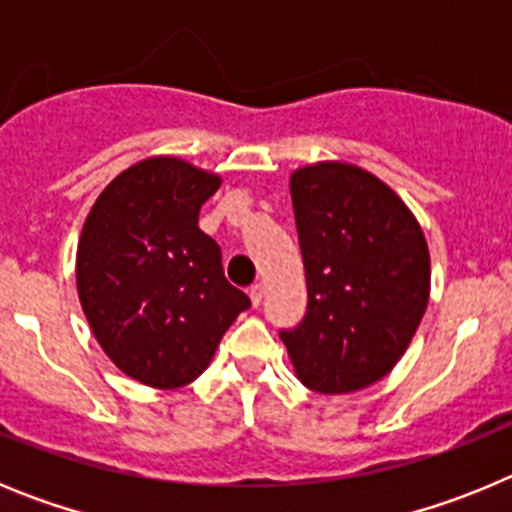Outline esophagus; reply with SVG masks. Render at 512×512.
Wrapping results in <instances>:
<instances>
[{
	"instance_id": "34e87169",
	"label": "esophagus",
	"mask_w": 512,
	"mask_h": 512,
	"mask_svg": "<svg viewBox=\"0 0 512 512\" xmlns=\"http://www.w3.org/2000/svg\"><path fill=\"white\" fill-rule=\"evenodd\" d=\"M248 297H251L253 307H259L261 300H264V287H261V284H253V287L248 289Z\"/></svg>"
}]
</instances>
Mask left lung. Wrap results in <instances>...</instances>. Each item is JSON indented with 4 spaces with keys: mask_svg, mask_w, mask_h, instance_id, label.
Masks as SVG:
<instances>
[{
    "mask_svg": "<svg viewBox=\"0 0 512 512\" xmlns=\"http://www.w3.org/2000/svg\"><path fill=\"white\" fill-rule=\"evenodd\" d=\"M307 312L279 338L305 387L364 390L408 351L431 295V253L410 207L346 161H318L289 176Z\"/></svg>",
    "mask_w": 512,
    "mask_h": 512,
    "instance_id": "obj_1",
    "label": "left lung"
}]
</instances>
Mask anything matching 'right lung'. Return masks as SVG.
Returning <instances> with one entry per match:
<instances>
[{"mask_svg":"<svg viewBox=\"0 0 512 512\" xmlns=\"http://www.w3.org/2000/svg\"><path fill=\"white\" fill-rule=\"evenodd\" d=\"M220 184L184 158H143L102 189L81 228V310L112 364L146 387L194 382L251 307L225 279L220 246L197 225Z\"/></svg>","mask_w":512,"mask_h":512,"instance_id":"add662e5","label":"right lung"}]
</instances>
